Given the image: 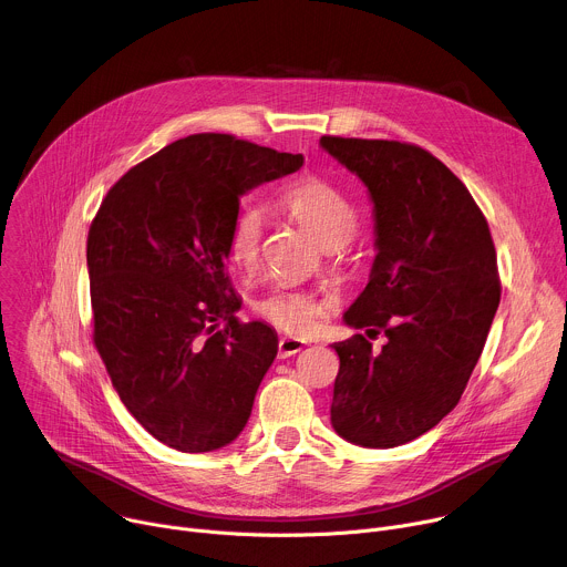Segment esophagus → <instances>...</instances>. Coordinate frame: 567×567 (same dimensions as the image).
<instances>
[{"instance_id":"esophagus-1","label":"esophagus","mask_w":567,"mask_h":567,"mask_svg":"<svg viewBox=\"0 0 567 567\" xmlns=\"http://www.w3.org/2000/svg\"><path fill=\"white\" fill-rule=\"evenodd\" d=\"M302 348H305V341L291 339V337H282V339L278 341V357H280V359L293 357V354H298Z\"/></svg>"}]
</instances>
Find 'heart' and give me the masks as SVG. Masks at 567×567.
<instances>
[{"instance_id": "1", "label": "heart", "mask_w": 567, "mask_h": 567, "mask_svg": "<svg viewBox=\"0 0 567 567\" xmlns=\"http://www.w3.org/2000/svg\"><path fill=\"white\" fill-rule=\"evenodd\" d=\"M278 206L300 224L322 249L337 254L341 265L352 262L350 237L359 224V208L334 184L320 177H305L287 186ZM265 235V217L258 206H239L226 233V256L239 271H254L260 260ZM256 311L274 328L293 334H311L328 307L302 291H274L256 302Z\"/></svg>"}]
</instances>
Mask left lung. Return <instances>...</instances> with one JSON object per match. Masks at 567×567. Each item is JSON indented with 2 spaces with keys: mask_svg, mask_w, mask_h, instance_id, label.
Here are the masks:
<instances>
[{
  "mask_svg": "<svg viewBox=\"0 0 567 567\" xmlns=\"http://www.w3.org/2000/svg\"><path fill=\"white\" fill-rule=\"evenodd\" d=\"M374 202L377 258L346 311L363 334L339 354L332 426L352 444L392 449L437 426L482 354L501 302L492 230L466 186L429 150L383 138L322 136Z\"/></svg>",
  "mask_w": 567,
  "mask_h": 567,
  "instance_id": "left-lung-1",
  "label": "left lung"
}]
</instances>
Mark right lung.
I'll use <instances>...</instances> for the list:
<instances>
[{"mask_svg": "<svg viewBox=\"0 0 567 567\" xmlns=\"http://www.w3.org/2000/svg\"><path fill=\"white\" fill-rule=\"evenodd\" d=\"M302 154L233 134H190L130 168L87 235L94 346L132 417L184 453L247 426L276 332L241 322L226 233L247 190L291 175Z\"/></svg>", "mask_w": 567, "mask_h": 567, "instance_id": "obj_1", "label": "right lung"}]
</instances>
